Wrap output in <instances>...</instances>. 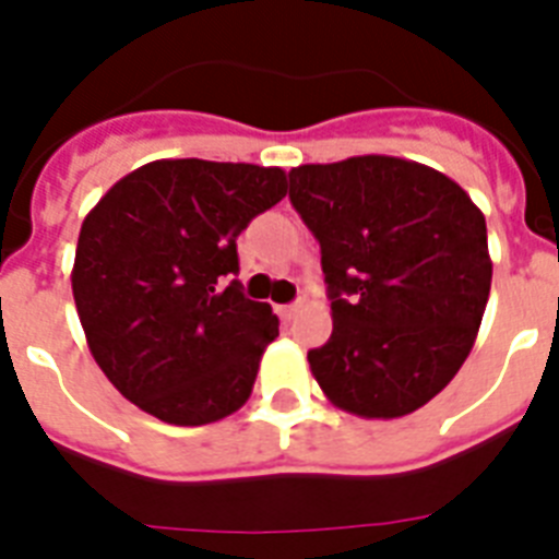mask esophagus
Here are the masks:
<instances>
[{
  "label": "esophagus",
  "mask_w": 559,
  "mask_h": 559,
  "mask_svg": "<svg viewBox=\"0 0 559 559\" xmlns=\"http://www.w3.org/2000/svg\"><path fill=\"white\" fill-rule=\"evenodd\" d=\"M301 307H305V305H301V301H293V305H281L278 307V316H281V319H293V316H296L298 310H301Z\"/></svg>",
  "instance_id": "34e87169"
}]
</instances>
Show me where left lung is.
Segmentation results:
<instances>
[{
    "label": "left lung",
    "mask_w": 559,
    "mask_h": 559,
    "mask_svg": "<svg viewBox=\"0 0 559 559\" xmlns=\"http://www.w3.org/2000/svg\"><path fill=\"white\" fill-rule=\"evenodd\" d=\"M289 202L319 240L333 310L331 340L307 350L316 382L359 417L429 403L485 316V214L450 177L394 156L293 168Z\"/></svg>",
    "instance_id": "8db88e82"
}]
</instances>
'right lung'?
Here are the masks:
<instances>
[{"mask_svg": "<svg viewBox=\"0 0 559 559\" xmlns=\"http://www.w3.org/2000/svg\"><path fill=\"white\" fill-rule=\"evenodd\" d=\"M287 193L281 168L165 159L83 219L72 293L100 371L165 424L202 426L252 394L278 316L243 296L237 235Z\"/></svg>", "mask_w": 559, "mask_h": 559, "instance_id": "right-lung-1", "label": "right lung"}]
</instances>
